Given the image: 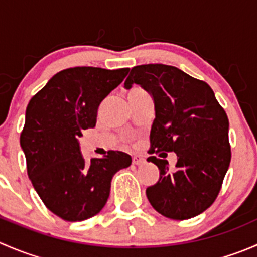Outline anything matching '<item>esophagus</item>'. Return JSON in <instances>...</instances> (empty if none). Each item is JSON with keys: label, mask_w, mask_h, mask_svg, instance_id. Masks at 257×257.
Here are the masks:
<instances>
[{"label": "esophagus", "mask_w": 257, "mask_h": 257, "mask_svg": "<svg viewBox=\"0 0 257 257\" xmlns=\"http://www.w3.org/2000/svg\"><path fill=\"white\" fill-rule=\"evenodd\" d=\"M132 162H133L134 165H141V164H143L145 160L143 157H141V155H134L133 159H132Z\"/></svg>", "instance_id": "34e87169"}]
</instances>
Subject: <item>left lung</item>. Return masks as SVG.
<instances>
[{
  "instance_id": "obj_1",
  "label": "left lung",
  "mask_w": 257,
  "mask_h": 257,
  "mask_svg": "<svg viewBox=\"0 0 257 257\" xmlns=\"http://www.w3.org/2000/svg\"><path fill=\"white\" fill-rule=\"evenodd\" d=\"M134 83L154 99L149 153L174 152L178 157L174 170H169L167 160L148 158L160 172L159 180L147 188L148 200L163 216L191 219L211 206L229 169L226 113L208 83L177 67H133L124 87L129 89Z\"/></svg>"
}]
</instances>
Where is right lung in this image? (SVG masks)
I'll list each match as a JSON object with an SVG mask.
<instances>
[{
	"label": "right lung",
	"instance_id": "1",
	"mask_svg": "<svg viewBox=\"0 0 257 257\" xmlns=\"http://www.w3.org/2000/svg\"><path fill=\"white\" fill-rule=\"evenodd\" d=\"M128 72L63 69L28 103L20 137L28 178L47 209L66 221L97 215L109 198L114 174L132 164L131 155L115 150L87 163L78 143L83 131L95 126L100 103Z\"/></svg>",
	"mask_w": 257,
	"mask_h": 257
}]
</instances>
